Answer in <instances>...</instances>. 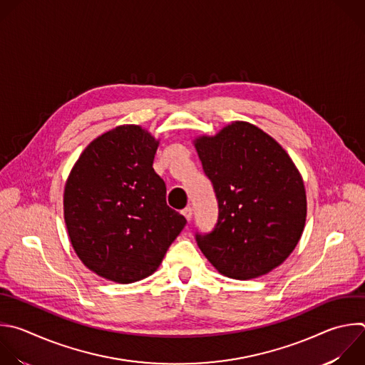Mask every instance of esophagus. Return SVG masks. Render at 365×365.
Listing matches in <instances>:
<instances>
[{
  "mask_svg": "<svg viewBox=\"0 0 365 365\" xmlns=\"http://www.w3.org/2000/svg\"><path fill=\"white\" fill-rule=\"evenodd\" d=\"M192 212H193V209H192L190 206H186V207L182 210V215L186 217L187 222L192 219Z\"/></svg>",
  "mask_w": 365,
  "mask_h": 365,
  "instance_id": "esophagus-1",
  "label": "esophagus"
}]
</instances>
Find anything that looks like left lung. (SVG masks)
Listing matches in <instances>:
<instances>
[{
  "label": "left lung",
  "instance_id": "left-lung-1",
  "mask_svg": "<svg viewBox=\"0 0 365 365\" xmlns=\"http://www.w3.org/2000/svg\"><path fill=\"white\" fill-rule=\"evenodd\" d=\"M193 145L219 206L215 229L196 235L199 250L227 278L269 274L292 254L305 227L299 170L274 138L248 121H232Z\"/></svg>",
  "mask_w": 365,
  "mask_h": 365
}]
</instances>
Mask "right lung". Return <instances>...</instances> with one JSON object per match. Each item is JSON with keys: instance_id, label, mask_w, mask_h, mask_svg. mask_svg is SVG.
I'll use <instances>...</instances> for the list:
<instances>
[{"instance_id": "obj_1", "label": "right lung", "mask_w": 365, "mask_h": 365, "mask_svg": "<svg viewBox=\"0 0 365 365\" xmlns=\"http://www.w3.org/2000/svg\"><path fill=\"white\" fill-rule=\"evenodd\" d=\"M159 140L138 125L96 138L66 180L63 209L71 247L98 277L132 284L162 264L186 219L166 203L153 169Z\"/></svg>"}]
</instances>
